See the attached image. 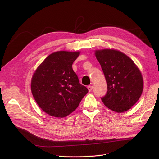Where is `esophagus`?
Listing matches in <instances>:
<instances>
[{
    "mask_svg": "<svg viewBox=\"0 0 159 159\" xmlns=\"http://www.w3.org/2000/svg\"><path fill=\"white\" fill-rule=\"evenodd\" d=\"M88 90H89V91H91V90L93 89V86H88Z\"/></svg>",
    "mask_w": 159,
    "mask_h": 159,
    "instance_id": "esophagus-1",
    "label": "esophagus"
}]
</instances>
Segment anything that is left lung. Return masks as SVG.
<instances>
[{
    "label": "left lung",
    "mask_w": 159,
    "mask_h": 159,
    "mask_svg": "<svg viewBox=\"0 0 159 159\" xmlns=\"http://www.w3.org/2000/svg\"><path fill=\"white\" fill-rule=\"evenodd\" d=\"M95 56L107 85L102 101L113 111H128L143 93L144 82L140 71L129 57L118 50H96Z\"/></svg>",
    "instance_id": "obj_1"
}]
</instances>
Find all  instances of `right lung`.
I'll return each mask as SVG.
<instances>
[{"label":"right lung","mask_w":159,"mask_h":159,"mask_svg":"<svg viewBox=\"0 0 159 159\" xmlns=\"http://www.w3.org/2000/svg\"><path fill=\"white\" fill-rule=\"evenodd\" d=\"M80 52L59 51L50 54L33 74L31 93L39 106L55 117H65L77 109L88 92L72 68Z\"/></svg>","instance_id":"1"}]
</instances>
